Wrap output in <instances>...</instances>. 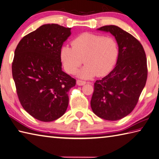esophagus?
Here are the masks:
<instances>
[{"label":"esophagus","instance_id":"esophagus-1","mask_svg":"<svg viewBox=\"0 0 159 159\" xmlns=\"http://www.w3.org/2000/svg\"><path fill=\"white\" fill-rule=\"evenodd\" d=\"M76 83L78 86H83V85H85V84H86L85 81H82V80H77Z\"/></svg>","mask_w":159,"mask_h":159}]
</instances>
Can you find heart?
<instances>
[{
	"mask_svg": "<svg viewBox=\"0 0 159 159\" xmlns=\"http://www.w3.org/2000/svg\"><path fill=\"white\" fill-rule=\"evenodd\" d=\"M118 56V44L114 38L92 33L80 35L72 41V46L65 45L61 50V61L68 73H75L83 62L86 63L77 73L85 79L107 75Z\"/></svg>",
	"mask_w": 159,
	"mask_h": 159,
	"instance_id": "obj_1",
	"label": "heart"
}]
</instances>
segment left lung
Returning a JSON list of instances; mask_svg holds the SVG:
<instances>
[{"mask_svg": "<svg viewBox=\"0 0 159 159\" xmlns=\"http://www.w3.org/2000/svg\"><path fill=\"white\" fill-rule=\"evenodd\" d=\"M97 30L114 35L118 56L115 68L94 83L91 108L101 118L118 120L133 110L146 85V53L137 39L117 26H104Z\"/></svg>", "mask_w": 159, "mask_h": 159, "instance_id": "obj_1", "label": "left lung"}]
</instances>
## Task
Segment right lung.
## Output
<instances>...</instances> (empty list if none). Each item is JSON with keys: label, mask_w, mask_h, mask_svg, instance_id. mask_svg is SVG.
I'll list each match as a JSON object with an SVG mask.
<instances>
[{"label": "right lung", "mask_w": 159, "mask_h": 159, "mask_svg": "<svg viewBox=\"0 0 159 159\" xmlns=\"http://www.w3.org/2000/svg\"><path fill=\"white\" fill-rule=\"evenodd\" d=\"M70 28L44 24L24 36L14 53L12 75L23 108L39 120L52 122L65 114L68 92L76 80L62 70L61 50Z\"/></svg>", "instance_id": "1"}]
</instances>
